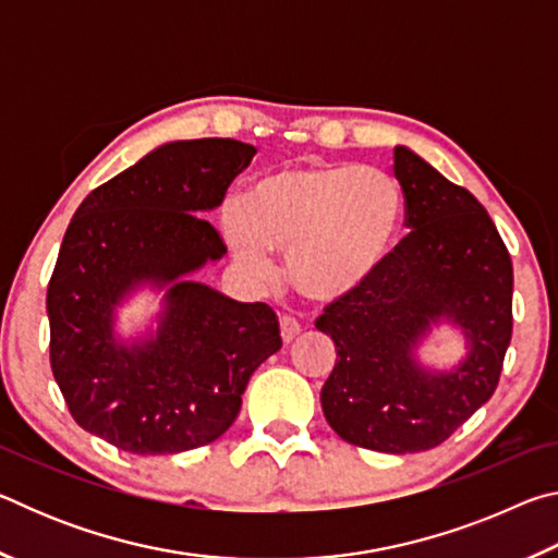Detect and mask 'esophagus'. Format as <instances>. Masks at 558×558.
Wrapping results in <instances>:
<instances>
[{
	"mask_svg": "<svg viewBox=\"0 0 558 558\" xmlns=\"http://www.w3.org/2000/svg\"><path fill=\"white\" fill-rule=\"evenodd\" d=\"M298 335H300V323H298V319L290 317V315H282L280 317V337H282V342L290 344Z\"/></svg>",
	"mask_w": 558,
	"mask_h": 558,
	"instance_id": "esophagus-1",
	"label": "esophagus"
}]
</instances>
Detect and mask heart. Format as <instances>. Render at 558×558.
Here are the masks:
<instances>
[{"instance_id":"heart-1","label":"heart","mask_w":558,"mask_h":558,"mask_svg":"<svg viewBox=\"0 0 558 558\" xmlns=\"http://www.w3.org/2000/svg\"><path fill=\"white\" fill-rule=\"evenodd\" d=\"M401 223L399 184L366 165L278 169L221 214L226 241L253 278L268 282L272 251L286 253L292 286L323 305L356 295L379 276Z\"/></svg>"}]
</instances>
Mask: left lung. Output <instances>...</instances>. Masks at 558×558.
Instances as JSON below:
<instances>
[{"label":"left lung","instance_id":"8db88e82","mask_svg":"<svg viewBox=\"0 0 558 558\" xmlns=\"http://www.w3.org/2000/svg\"><path fill=\"white\" fill-rule=\"evenodd\" d=\"M405 229L369 286L329 302L319 332L337 362L319 401L342 440L379 452L440 446L495 393L512 339V258L485 206L409 147L393 149ZM456 324L469 356L450 373L421 367L433 324Z\"/></svg>","mask_w":558,"mask_h":558}]
</instances>
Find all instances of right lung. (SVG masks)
<instances>
[{"label":"right lung","mask_w":558,"mask_h":558,"mask_svg":"<svg viewBox=\"0 0 558 558\" xmlns=\"http://www.w3.org/2000/svg\"><path fill=\"white\" fill-rule=\"evenodd\" d=\"M256 147L179 140L83 199L46 292L51 372L83 430L135 456H172L231 428L251 374L282 347L266 302H239L189 276L226 243L202 214L223 202ZM166 288L155 336L114 337V307Z\"/></svg>","instance_id":"1"}]
</instances>
